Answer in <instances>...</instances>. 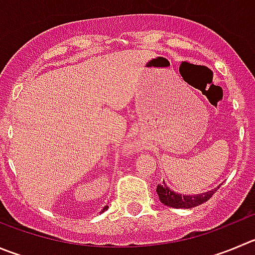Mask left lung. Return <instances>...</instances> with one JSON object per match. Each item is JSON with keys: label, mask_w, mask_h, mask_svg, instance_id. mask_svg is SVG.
Instances as JSON below:
<instances>
[{"label": "left lung", "mask_w": 255, "mask_h": 255, "mask_svg": "<svg viewBox=\"0 0 255 255\" xmlns=\"http://www.w3.org/2000/svg\"><path fill=\"white\" fill-rule=\"evenodd\" d=\"M220 186V185H219ZM219 186L216 189L210 190V191L203 192V194L197 195H181L178 192H175L173 190H171L170 187L166 185V182H163L162 185H158L156 189L157 195H158V199H160L161 203L166 206H170V208L175 209H191L195 206H199L201 204H204L205 201H208L211 196H213L214 192L219 189Z\"/></svg>", "instance_id": "8db88e82"}]
</instances>
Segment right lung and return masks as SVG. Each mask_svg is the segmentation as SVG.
I'll return each instance as SVG.
<instances>
[{
	"instance_id": "right-lung-1",
	"label": "right lung",
	"mask_w": 255,
	"mask_h": 255,
	"mask_svg": "<svg viewBox=\"0 0 255 255\" xmlns=\"http://www.w3.org/2000/svg\"><path fill=\"white\" fill-rule=\"evenodd\" d=\"M107 209H108V206H104V208H103V210H102V213H103L104 210H107Z\"/></svg>"
}]
</instances>
